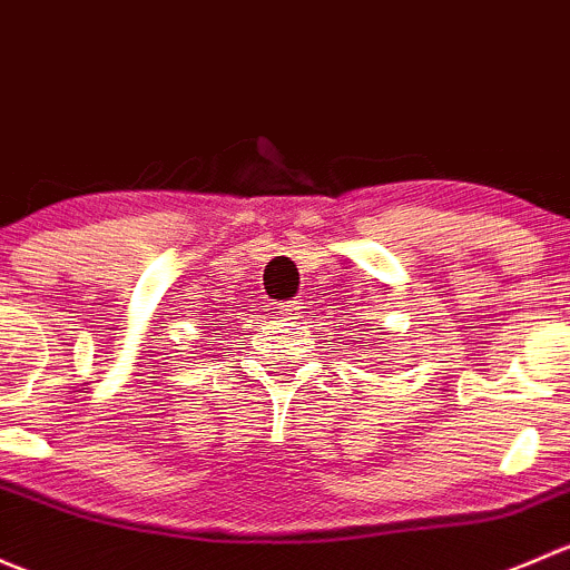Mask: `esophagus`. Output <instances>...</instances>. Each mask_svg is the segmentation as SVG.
Instances as JSON below:
<instances>
[{"label": "esophagus", "mask_w": 570, "mask_h": 570, "mask_svg": "<svg viewBox=\"0 0 570 570\" xmlns=\"http://www.w3.org/2000/svg\"><path fill=\"white\" fill-rule=\"evenodd\" d=\"M279 313H283L287 321H296L298 315H302V307H298V302H287V304H279Z\"/></svg>", "instance_id": "34e87169"}]
</instances>
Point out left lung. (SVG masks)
Here are the masks:
<instances>
[{
	"label": "left lung",
	"mask_w": 570,
	"mask_h": 570,
	"mask_svg": "<svg viewBox=\"0 0 570 570\" xmlns=\"http://www.w3.org/2000/svg\"><path fill=\"white\" fill-rule=\"evenodd\" d=\"M362 326H365V324H362Z\"/></svg>",
	"instance_id": "1"
}]
</instances>
